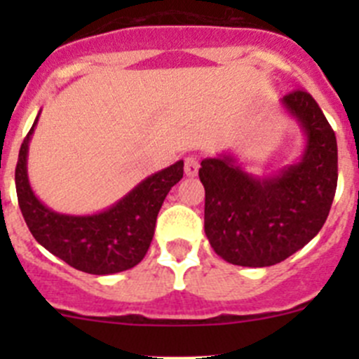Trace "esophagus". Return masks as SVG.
<instances>
[{
    "instance_id": "1",
    "label": "esophagus",
    "mask_w": 359,
    "mask_h": 359,
    "mask_svg": "<svg viewBox=\"0 0 359 359\" xmlns=\"http://www.w3.org/2000/svg\"><path fill=\"white\" fill-rule=\"evenodd\" d=\"M184 170H186L187 177H196L198 170H200V158L196 154H189L184 159Z\"/></svg>"
}]
</instances>
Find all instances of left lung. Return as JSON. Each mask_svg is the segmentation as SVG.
<instances>
[{
    "mask_svg": "<svg viewBox=\"0 0 359 359\" xmlns=\"http://www.w3.org/2000/svg\"><path fill=\"white\" fill-rule=\"evenodd\" d=\"M281 104L306 133L299 163L259 179L227 154L201 161L206 238L234 266L266 267L288 259L320 233L334 201L339 173L330 123L306 90H293Z\"/></svg>",
    "mask_w": 359,
    "mask_h": 359,
    "instance_id": "obj_1",
    "label": "left lung"
}]
</instances>
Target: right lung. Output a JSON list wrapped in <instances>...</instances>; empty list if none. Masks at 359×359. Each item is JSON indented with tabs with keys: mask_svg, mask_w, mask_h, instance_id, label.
Here are the masks:
<instances>
[{
	"mask_svg": "<svg viewBox=\"0 0 359 359\" xmlns=\"http://www.w3.org/2000/svg\"><path fill=\"white\" fill-rule=\"evenodd\" d=\"M38 118L20 146L15 168L17 198L31 234L50 253L83 273L102 276L132 269L149 250L158 212L168 191L182 179L184 161L147 177L104 212L57 213L34 196L27 179L29 140Z\"/></svg>",
	"mask_w": 359,
	"mask_h": 359,
	"instance_id": "add662e5",
	"label": "right lung"
}]
</instances>
